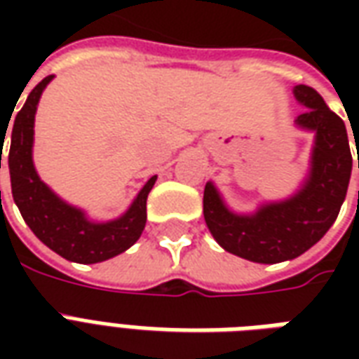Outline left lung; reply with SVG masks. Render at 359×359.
<instances>
[{"label": "left lung", "instance_id": "1", "mask_svg": "<svg viewBox=\"0 0 359 359\" xmlns=\"http://www.w3.org/2000/svg\"><path fill=\"white\" fill-rule=\"evenodd\" d=\"M294 95L306 105L296 125L316 130L306 187L290 200L264 205L248 217L226 210L211 182L203 190V217L213 238L226 252L256 264L294 259L321 241L339 217L350 182L352 154L344 121L325 105L311 86H296Z\"/></svg>", "mask_w": 359, "mask_h": 359}]
</instances>
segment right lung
I'll use <instances>...</instances> for the list:
<instances>
[{"instance_id":"obj_1","label":"right lung","mask_w":359,"mask_h":359,"mask_svg":"<svg viewBox=\"0 0 359 359\" xmlns=\"http://www.w3.org/2000/svg\"><path fill=\"white\" fill-rule=\"evenodd\" d=\"M53 74L46 76L28 94L22 109L17 113L11 130L9 148V175H11L13 200L30 231L55 254L76 264H97L117 256L140 238L146 226V200L157 177L146 182L140 194L125 215L109 223H92L84 213L59 200L36 175L32 163V138H34L36 105L40 102L46 84ZM13 115V113H11ZM11 121V118H9ZM9 126V123H7ZM7 130L1 134V140ZM1 169V151H0ZM1 194V190H0Z\"/></svg>"}]
</instances>
